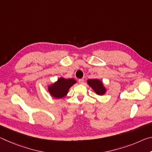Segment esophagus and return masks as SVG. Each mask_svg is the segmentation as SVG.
I'll return each mask as SVG.
<instances>
[{"label":"esophagus","mask_w":152,"mask_h":152,"mask_svg":"<svg viewBox=\"0 0 152 152\" xmlns=\"http://www.w3.org/2000/svg\"><path fill=\"white\" fill-rule=\"evenodd\" d=\"M84 79L83 78H82V79H79L78 80V82H79V84H83L84 83Z\"/></svg>","instance_id":"1"}]
</instances>
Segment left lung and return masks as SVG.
<instances>
[{
	"label": "left lung",
	"mask_w": 152,
	"mask_h": 152,
	"mask_svg": "<svg viewBox=\"0 0 152 152\" xmlns=\"http://www.w3.org/2000/svg\"><path fill=\"white\" fill-rule=\"evenodd\" d=\"M87 83L98 95H103L106 92L107 90L103 83L99 79H89L87 80Z\"/></svg>",
	"instance_id": "left-lung-1"
}]
</instances>
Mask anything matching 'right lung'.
Here are the masks:
<instances>
[{
    "label": "right lung",
    "mask_w": 152,
    "mask_h": 152,
    "mask_svg": "<svg viewBox=\"0 0 152 152\" xmlns=\"http://www.w3.org/2000/svg\"><path fill=\"white\" fill-rule=\"evenodd\" d=\"M76 81L73 78L66 79L61 77L58 79L55 83L48 86V91L53 97L56 99H61L68 94L69 89Z\"/></svg>",
    "instance_id": "right-lung-1"
}]
</instances>
